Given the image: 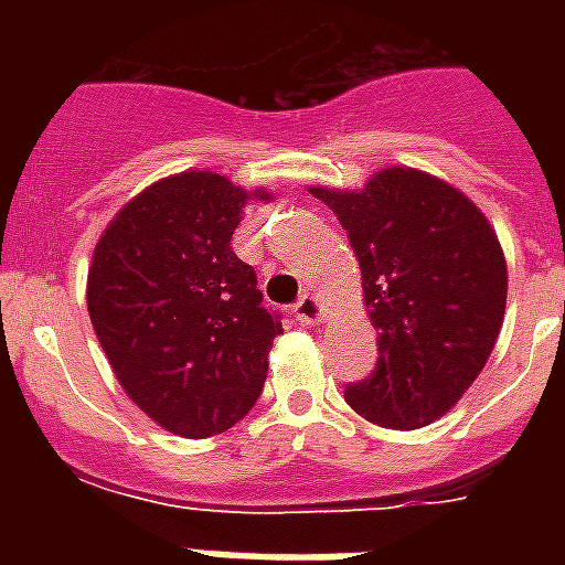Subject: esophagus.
Masks as SVG:
<instances>
[{"mask_svg":"<svg viewBox=\"0 0 565 565\" xmlns=\"http://www.w3.org/2000/svg\"><path fill=\"white\" fill-rule=\"evenodd\" d=\"M292 313H296V319H299L301 326H319V322L328 317L326 305H322L319 296H301V299L292 305Z\"/></svg>","mask_w":565,"mask_h":565,"instance_id":"esophagus-1","label":"esophagus"}]
</instances>
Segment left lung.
<instances>
[{
  "label": "left lung",
  "instance_id": "8db88e82",
  "mask_svg": "<svg viewBox=\"0 0 565 565\" xmlns=\"http://www.w3.org/2000/svg\"><path fill=\"white\" fill-rule=\"evenodd\" d=\"M310 193L349 231L377 331L375 372L345 386V402L381 428H425L460 402L499 340L508 260L495 228L455 184L413 167Z\"/></svg>",
  "mask_w": 565,
  "mask_h": 565
}]
</instances>
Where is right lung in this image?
I'll return each mask as SVG.
<instances>
[{"mask_svg": "<svg viewBox=\"0 0 565 565\" xmlns=\"http://www.w3.org/2000/svg\"><path fill=\"white\" fill-rule=\"evenodd\" d=\"M248 199L273 193L175 172L128 199L93 248L87 313L102 352L128 398L179 437L222 434L255 407L284 331L231 252Z\"/></svg>", "mask_w": 565, "mask_h": 565, "instance_id": "obj_1", "label": "right lung"}]
</instances>
